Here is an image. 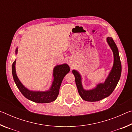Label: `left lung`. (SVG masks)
Segmentation results:
<instances>
[{
	"label": "left lung",
	"mask_w": 132,
	"mask_h": 132,
	"mask_svg": "<svg viewBox=\"0 0 132 132\" xmlns=\"http://www.w3.org/2000/svg\"><path fill=\"white\" fill-rule=\"evenodd\" d=\"M106 41L112 51L114 60L112 68L104 82L98 84L94 88L91 90H85L82 87L81 76L79 71L76 70L72 71L79 95L82 100L86 101H100L110 95L117 87L121 76L122 66L117 45L111 37H107Z\"/></svg>",
	"instance_id": "left-lung-1"
}]
</instances>
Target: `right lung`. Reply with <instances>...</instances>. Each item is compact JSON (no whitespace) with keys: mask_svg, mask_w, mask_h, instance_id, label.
<instances>
[{"mask_svg":"<svg viewBox=\"0 0 132 132\" xmlns=\"http://www.w3.org/2000/svg\"><path fill=\"white\" fill-rule=\"evenodd\" d=\"M18 48L15 50V54L17 53ZM15 60L12 64V75L13 79L17 88L19 89L22 94L28 100L37 103H49L54 101L56 99L59 93L62 80L67 73L70 71V68L66 63L56 66L53 69V80L50 89L45 91H31L23 86L18 78L15 71Z\"/></svg>","mask_w":132,"mask_h":132,"instance_id":"obj_1","label":"right lung"}]
</instances>
